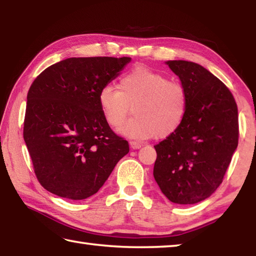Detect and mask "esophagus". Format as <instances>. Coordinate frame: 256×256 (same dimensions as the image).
<instances>
[{"mask_svg":"<svg viewBox=\"0 0 256 256\" xmlns=\"http://www.w3.org/2000/svg\"><path fill=\"white\" fill-rule=\"evenodd\" d=\"M130 146H131L132 149H140L142 144H138V142H136V141H131L130 142Z\"/></svg>","mask_w":256,"mask_h":256,"instance_id":"esophagus-1","label":"esophagus"}]
</instances>
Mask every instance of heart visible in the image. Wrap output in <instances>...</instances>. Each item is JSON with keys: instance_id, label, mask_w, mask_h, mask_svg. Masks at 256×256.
Segmentation results:
<instances>
[{"instance_id": "1", "label": "heart", "mask_w": 256, "mask_h": 256, "mask_svg": "<svg viewBox=\"0 0 256 256\" xmlns=\"http://www.w3.org/2000/svg\"><path fill=\"white\" fill-rule=\"evenodd\" d=\"M99 104L108 124L118 128L131 112L133 118L122 133L134 138L170 136L183 124L188 97L183 84L162 73L138 66L120 76L118 88L106 84L99 92Z\"/></svg>"}]
</instances>
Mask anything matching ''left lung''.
Masks as SVG:
<instances>
[{"mask_svg": "<svg viewBox=\"0 0 256 256\" xmlns=\"http://www.w3.org/2000/svg\"><path fill=\"white\" fill-rule=\"evenodd\" d=\"M188 92L182 126L154 146V180L167 198L194 204L222 183L238 146V110L232 94L218 78L196 63L168 60Z\"/></svg>", "mask_w": 256, "mask_h": 256, "instance_id": "left-lung-1", "label": "left lung"}]
</instances>
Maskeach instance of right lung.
<instances>
[{"label":"right lung","mask_w":256,"mask_h":256,"mask_svg":"<svg viewBox=\"0 0 256 256\" xmlns=\"http://www.w3.org/2000/svg\"><path fill=\"white\" fill-rule=\"evenodd\" d=\"M130 58H71L45 68L30 86L24 138L38 182L70 200L96 194L128 142L108 125L99 92Z\"/></svg>","instance_id":"add662e5"}]
</instances>
